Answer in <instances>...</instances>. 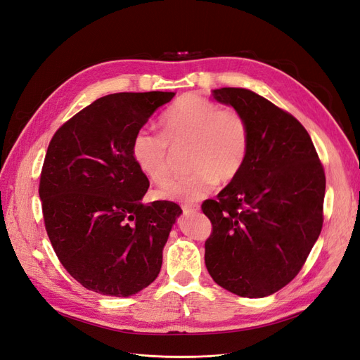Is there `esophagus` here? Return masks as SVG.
Segmentation results:
<instances>
[{
    "label": "esophagus",
    "mask_w": 360,
    "mask_h": 360,
    "mask_svg": "<svg viewBox=\"0 0 360 360\" xmlns=\"http://www.w3.org/2000/svg\"><path fill=\"white\" fill-rule=\"evenodd\" d=\"M181 210L184 213H193V212L200 210V205L198 204H181Z\"/></svg>",
    "instance_id": "esophagus-1"
}]
</instances>
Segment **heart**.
I'll return each mask as SVG.
<instances>
[{"instance_id":"obj_1","label":"heart","mask_w":360,"mask_h":360,"mask_svg":"<svg viewBox=\"0 0 360 360\" xmlns=\"http://www.w3.org/2000/svg\"><path fill=\"white\" fill-rule=\"evenodd\" d=\"M162 135L141 129L132 139V158L151 181L171 174L172 151L188 148V177L172 180L158 191L169 201H198L242 172L250 147V126L237 108H221L202 96L188 93L160 117Z\"/></svg>"}]
</instances>
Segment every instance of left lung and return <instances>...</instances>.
Here are the masks:
<instances>
[{
  "label": "left lung",
  "mask_w": 360,
  "mask_h": 360,
  "mask_svg": "<svg viewBox=\"0 0 360 360\" xmlns=\"http://www.w3.org/2000/svg\"><path fill=\"white\" fill-rule=\"evenodd\" d=\"M212 94L246 115L250 147L238 177L201 205L212 222L205 267L237 296L266 297L297 276L321 233L324 168L290 112L246 89Z\"/></svg>",
  "instance_id": "obj_1"
}]
</instances>
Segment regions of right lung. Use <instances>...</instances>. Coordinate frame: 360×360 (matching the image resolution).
Masks as SVG:
<instances>
[{"label":"right lung","instance_id":"obj_1","mask_svg":"<svg viewBox=\"0 0 360 360\" xmlns=\"http://www.w3.org/2000/svg\"><path fill=\"white\" fill-rule=\"evenodd\" d=\"M174 94L103 96L51 139L39 184L43 221L60 263L86 290L127 297L159 275L181 209L141 202L150 181L132 158V139Z\"/></svg>","mask_w":360,"mask_h":360}]
</instances>
